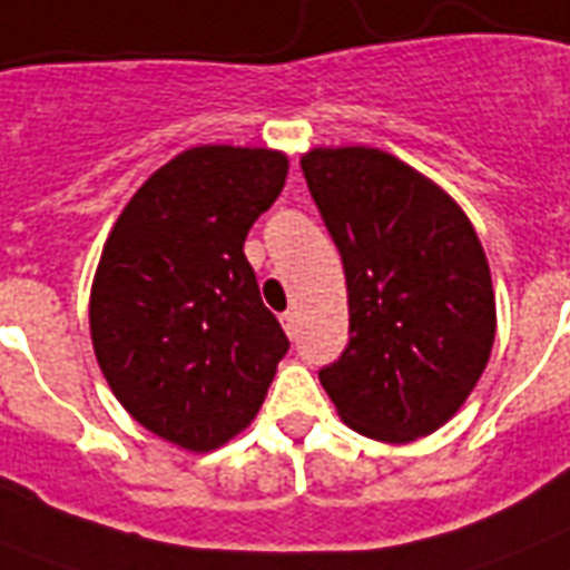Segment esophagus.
I'll return each mask as SVG.
<instances>
[{"mask_svg":"<svg viewBox=\"0 0 570 570\" xmlns=\"http://www.w3.org/2000/svg\"><path fill=\"white\" fill-rule=\"evenodd\" d=\"M281 325H284V331L289 337H295V331H298V316H295L293 311H286L284 316H281Z\"/></svg>","mask_w":570,"mask_h":570,"instance_id":"obj_1","label":"esophagus"}]
</instances>
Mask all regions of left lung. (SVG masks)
Returning <instances> with one entry per match:
<instances>
[{"label":"left lung","instance_id":"1","mask_svg":"<svg viewBox=\"0 0 570 570\" xmlns=\"http://www.w3.org/2000/svg\"><path fill=\"white\" fill-rule=\"evenodd\" d=\"M302 171L348 289L352 337L320 370L322 387L366 438L438 432L482 379L497 334L473 224L441 186L375 147H316Z\"/></svg>","mask_w":570,"mask_h":570}]
</instances>
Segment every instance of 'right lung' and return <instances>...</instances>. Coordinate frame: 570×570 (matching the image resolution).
Wrapping results in <instances>:
<instances>
[{"instance_id":"right-lung-1","label":"right lung","mask_w":570,"mask_h":570,"mask_svg":"<svg viewBox=\"0 0 570 570\" xmlns=\"http://www.w3.org/2000/svg\"><path fill=\"white\" fill-rule=\"evenodd\" d=\"M286 171L266 147L183 150L102 245L88 307L97 364L132 420L183 450L236 438L289 348L242 250Z\"/></svg>"}]
</instances>
